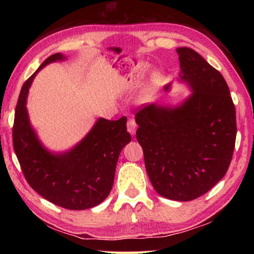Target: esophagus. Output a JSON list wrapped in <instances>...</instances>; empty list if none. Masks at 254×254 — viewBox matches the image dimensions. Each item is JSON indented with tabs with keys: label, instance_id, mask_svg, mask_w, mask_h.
<instances>
[{
	"label": "esophagus",
	"instance_id": "esophagus-1",
	"mask_svg": "<svg viewBox=\"0 0 254 254\" xmlns=\"http://www.w3.org/2000/svg\"><path fill=\"white\" fill-rule=\"evenodd\" d=\"M127 131H128V133H130L131 135H135V133H136V128H137V126H136L135 121L132 120V119H130V120L127 121Z\"/></svg>",
	"mask_w": 254,
	"mask_h": 254
}]
</instances>
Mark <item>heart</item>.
I'll use <instances>...</instances> for the list:
<instances>
[{
    "mask_svg": "<svg viewBox=\"0 0 254 254\" xmlns=\"http://www.w3.org/2000/svg\"><path fill=\"white\" fill-rule=\"evenodd\" d=\"M138 72V69L136 68L135 71H134V74H136ZM161 78H163V76H161V74L159 72H155L153 75H152V78H150V82H149V90H153V89H156L158 87V86L160 85L161 83Z\"/></svg>",
    "mask_w": 254,
    "mask_h": 254,
    "instance_id": "1",
    "label": "heart"
}]
</instances>
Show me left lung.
<instances>
[{"label":"left lung","instance_id":"8db88e82","mask_svg":"<svg viewBox=\"0 0 254 254\" xmlns=\"http://www.w3.org/2000/svg\"><path fill=\"white\" fill-rule=\"evenodd\" d=\"M178 82L191 91L176 106L153 104L135 116L149 180L159 195L192 201L223 179L233 158L236 110L223 75L191 48H177Z\"/></svg>","mask_w":254,"mask_h":254}]
</instances>
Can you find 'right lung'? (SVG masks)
Here are the masks:
<instances>
[{
  "label": "right lung",
  "instance_id": "obj_1",
  "mask_svg": "<svg viewBox=\"0 0 254 254\" xmlns=\"http://www.w3.org/2000/svg\"><path fill=\"white\" fill-rule=\"evenodd\" d=\"M64 60L62 53L50 56L23 85L15 110L13 145L27 182L38 194L58 206L82 210L109 195L119 155L131 135L126 117L117 121L98 118L82 141L65 152H52L42 144L29 120L27 97L41 68Z\"/></svg>",
  "mask_w": 254,
  "mask_h": 254
}]
</instances>
